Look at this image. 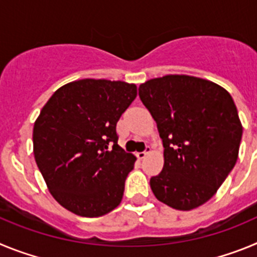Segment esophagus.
Instances as JSON below:
<instances>
[{
    "mask_svg": "<svg viewBox=\"0 0 257 257\" xmlns=\"http://www.w3.org/2000/svg\"><path fill=\"white\" fill-rule=\"evenodd\" d=\"M151 151H152L151 147H149V145H147V147H145V151L139 152V153H138V158H139V160H144L145 156H147L148 153H151Z\"/></svg>",
    "mask_w": 257,
    "mask_h": 257,
    "instance_id": "esophagus-1",
    "label": "esophagus"
}]
</instances>
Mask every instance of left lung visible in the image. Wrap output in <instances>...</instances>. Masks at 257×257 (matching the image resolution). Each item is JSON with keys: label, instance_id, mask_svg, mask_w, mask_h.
Returning a JSON list of instances; mask_svg holds the SVG:
<instances>
[{"label": "left lung", "instance_id": "1", "mask_svg": "<svg viewBox=\"0 0 257 257\" xmlns=\"http://www.w3.org/2000/svg\"><path fill=\"white\" fill-rule=\"evenodd\" d=\"M139 96L165 148L162 171L151 178L156 198L181 211L206 203L238 158L243 130L230 94L207 79L170 74L140 85Z\"/></svg>", "mask_w": 257, "mask_h": 257}]
</instances>
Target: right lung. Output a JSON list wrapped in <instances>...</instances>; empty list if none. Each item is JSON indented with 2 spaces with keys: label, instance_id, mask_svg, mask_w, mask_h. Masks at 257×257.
Returning a JSON list of instances; mask_svg holds the SVG:
<instances>
[{
  "label": "right lung",
  "instance_id": "1",
  "mask_svg": "<svg viewBox=\"0 0 257 257\" xmlns=\"http://www.w3.org/2000/svg\"><path fill=\"white\" fill-rule=\"evenodd\" d=\"M134 83L79 79L58 88L33 127V153L52 197L70 212L103 216L122 201L136 157L118 145L117 122Z\"/></svg>",
  "mask_w": 257,
  "mask_h": 257
}]
</instances>
